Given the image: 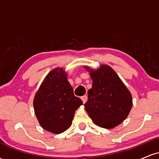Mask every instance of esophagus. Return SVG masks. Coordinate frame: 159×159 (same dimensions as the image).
<instances>
[{
	"label": "esophagus",
	"instance_id": "obj_1",
	"mask_svg": "<svg viewBox=\"0 0 159 159\" xmlns=\"http://www.w3.org/2000/svg\"><path fill=\"white\" fill-rule=\"evenodd\" d=\"M81 100H82V102H83V103L85 104L86 102H87V96H86V95L85 96H81Z\"/></svg>",
	"mask_w": 159,
	"mask_h": 159
}]
</instances>
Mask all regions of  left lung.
Returning <instances> with one entry per match:
<instances>
[{"instance_id": "obj_1", "label": "left lung", "mask_w": 159, "mask_h": 159, "mask_svg": "<svg viewBox=\"0 0 159 159\" xmlns=\"http://www.w3.org/2000/svg\"><path fill=\"white\" fill-rule=\"evenodd\" d=\"M93 81L85 110L96 125L113 129L120 125L132 107V96L116 72L108 65L93 69L85 66Z\"/></svg>"}]
</instances>
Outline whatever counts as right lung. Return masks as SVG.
<instances>
[{
    "label": "right lung",
    "instance_id": "obj_1",
    "mask_svg": "<svg viewBox=\"0 0 159 159\" xmlns=\"http://www.w3.org/2000/svg\"><path fill=\"white\" fill-rule=\"evenodd\" d=\"M67 75L61 67L52 69L34 96V112L39 125L53 134L67 130L72 125L75 111L83 105L81 98L74 96Z\"/></svg>",
    "mask_w": 159,
    "mask_h": 159
}]
</instances>
